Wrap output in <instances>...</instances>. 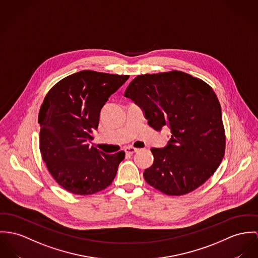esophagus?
I'll use <instances>...</instances> for the list:
<instances>
[{
  "instance_id": "1",
  "label": "esophagus",
  "mask_w": 258,
  "mask_h": 258,
  "mask_svg": "<svg viewBox=\"0 0 258 258\" xmlns=\"http://www.w3.org/2000/svg\"><path fill=\"white\" fill-rule=\"evenodd\" d=\"M124 151H125V153H127V154H134V153L138 152L139 149L136 148V147H133V146H127V147L124 148Z\"/></svg>"
}]
</instances>
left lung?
I'll return each instance as SVG.
<instances>
[{
	"label": "left lung",
	"mask_w": 258,
	"mask_h": 258,
	"mask_svg": "<svg viewBox=\"0 0 258 258\" xmlns=\"http://www.w3.org/2000/svg\"><path fill=\"white\" fill-rule=\"evenodd\" d=\"M124 96L143 109L156 131L168 126L171 139L151 148L154 162L143 177L167 196L197 189L217 170L225 155L221 105L212 87L198 78L172 71L138 76Z\"/></svg>",
	"instance_id": "left-lung-1"
}]
</instances>
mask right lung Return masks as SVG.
Listing matches in <instances>:
<instances>
[{
	"label": "right lung",
	"mask_w": 258,
	"mask_h": 258,
	"mask_svg": "<svg viewBox=\"0 0 258 258\" xmlns=\"http://www.w3.org/2000/svg\"><path fill=\"white\" fill-rule=\"evenodd\" d=\"M128 78L85 70L59 80L45 96L38 115L40 152L51 176L66 190L93 195L116 177L124 152L105 154L89 141L102 107Z\"/></svg>",
	"instance_id": "add662e5"
}]
</instances>
